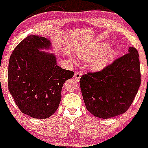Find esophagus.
Segmentation results:
<instances>
[{
	"instance_id": "obj_1",
	"label": "esophagus",
	"mask_w": 148,
	"mask_h": 148,
	"mask_svg": "<svg viewBox=\"0 0 148 148\" xmlns=\"http://www.w3.org/2000/svg\"><path fill=\"white\" fill-rule=\"evenodd\" d=\"M82 73H80V72H79V71H77V72H75V74H74V79H76V80L77 81H79V79H80V78H81V77H82Z\"/></svg>"
}]
</instances>
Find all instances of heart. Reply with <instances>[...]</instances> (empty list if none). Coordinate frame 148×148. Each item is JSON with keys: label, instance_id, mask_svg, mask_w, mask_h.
Segmentation results:
<instances>
[{"label": "heart", "instance_id": "1", "mask_svg": "<svg viewBox=\"0 0 148 148\" xmlns=\"http://www.w3.org/2000/svg\"><path fill=\"white\" fill-rule=\"evenodd\" d=\"M106 47V44L92 45L86 48L78 50L77 53L83 60H91L90 66L92 69L100 70L112 60L115 56V51L113 50L103 51Z\"/></svg>", "mask_w": 148, "mask_h": 148}]
</instances>
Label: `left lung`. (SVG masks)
Returning <instances> with one entry per match:
<instances>
[{"instance_id": "left-lung-1", "label": "left lung", "mask_w": 148, "mask_h": 148, "mask_svg": "<svg viewBox=\"0 0 148 148\" xmlns=\"http://www.w3.org/2000/svg\"><path fill=\"white\" fill-rule=\"evenodd\" d=\"M139 54L134 47L101 70L80 79L86 108L95 116L109 119L126 112L140 85Z\"/></svg>"}]
</instances>
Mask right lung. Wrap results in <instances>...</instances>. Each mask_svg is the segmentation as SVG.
<instances>
[{
    "label": "right lung",
    "instance_id": "add662e5",
    "mask_svg": "<svg viewBox=\"0 0 148 148\" xmlns=\"http://www.w3.org/2000/svg\"><path fill=\"white\" fill-rule=\"evenodd\" d=\"M49 47L44 37L30 35L16 46L9 60V91L20 111L36 119L56 112L63 84L74 74L57 65L53 55L38 50Z\"/></svg>",
    "mask_w": 148,
    "mask_h": 148
}]
</instances>
